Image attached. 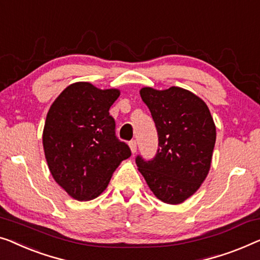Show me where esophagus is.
Returning a JSON list of instances; mask_svg holds the SVG:
<instances>
[{
  "label": "esophagus",
  "instance_id": "1",
  "mask_svg": "<svg viewBox=\"0 0 260 260\" xmlns=\"http://www.w3.org/2000/svg\"><path fill=\"white\" fill-rule=\"evenodd\" d=\"M129 146H130L131 152L136 153V151H137V143H136V141H131V142H129Z\"/></svg>",
  "mask_w": 260,
  "mask_h": 260
}]
</instances>
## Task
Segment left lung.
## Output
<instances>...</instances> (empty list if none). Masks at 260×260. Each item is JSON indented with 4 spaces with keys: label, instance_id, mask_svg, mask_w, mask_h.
Returning a JSON list of instances; mask_svg holds the SVG:
<instances>
[{
    "label": "left lung",
    "instance_id": "obj_1",
    "mask_svg": "<svg viewBox=\"0 0 260 260\" xmlns=\"http://www.w3.org/2000/svg\"><path fill=\"white\" fill-rule=\"evenodd\" d=\"M139 93L156 124L158 150L152 160L136 158L138 171L159 201L180 204L210 171L216 143L211 112L201 97L179 86H144Z\"/></svg>",
    "mask_w": 260,
    "mask_h": 260
}]
</instances>
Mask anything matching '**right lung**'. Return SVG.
Returning <instances> with one entry per match:
<instances>
[{
    "label": "right lung",
    "mask_w": 260,
    "mask_h": 260,
    "mask_svg": "<svg viewBox=\"0 0 260 260\" xmlns=\"http://www.w3.org/2000/svg\"><path fill=\"white\" fill-rule=\"evenodd\" d=\"M119 95L118 89L76 82L49 109L42 135L48 168L76 201L99 197L118 165L131 156L129 146L116 138L115 119L109 114Z\"/></svg>",
    "instance_id": "obj_1"
}]
</instances>
